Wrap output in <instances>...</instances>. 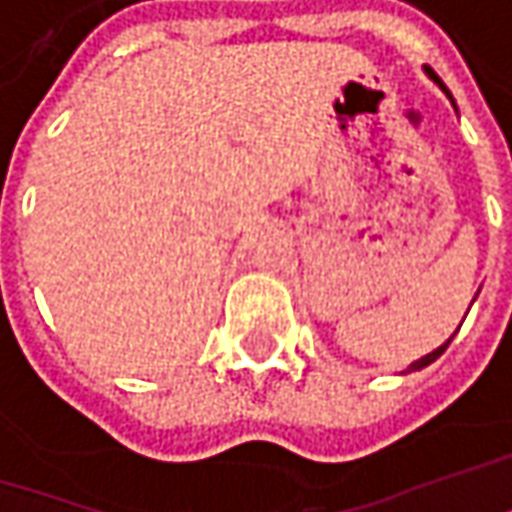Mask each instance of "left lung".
<instances>
[{"instance_id":"left-lung-1","label":"left lung","mask_w":512,"mask_h":512,"mask_svg":"<svg viewBox=\"0 0 512 512\" xmlns=\"http://www.w3.org/2000/svg\"><path fill=\"white\" fill-rule=\"evenodd\" d=\"M424 73H427V76H430V79H433V82H436V85H439V88L444 90V93H447V99H450V102H453V96H450V90L444 88V82L442 79H439V76H436V73H433V70H427L424 68ZM453 108H456V102H453ZM464 322V319H462ZM462 327V325H459ZM453 336H456V333H453ZM453 336H450V339H453ZM450 339H447V342L442 344V347H436V350H433V353H427V356H422V359H416V362L410 364V367H407V370H422V367H427V364H433L436 362V359H439V356H442L444 350H447V344H450Z\"/></svg>"}]
</instances>
